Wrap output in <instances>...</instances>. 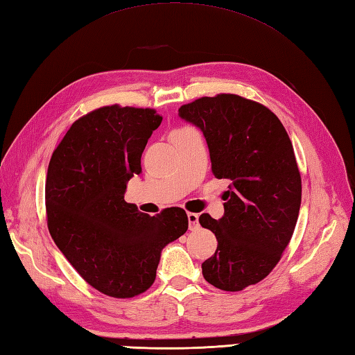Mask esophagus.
<instances>
[{
  "label": "esophagus",
  "mask_w": 355,
  "mask_h": 355,
  "mask_svg": "<svg viewBox=\"0 0 355 355\" xmlns=\"http://www.w3.org/2000/svg\"><path fill=\"white\" fill-rule=\"evenodd\" d=\"M188 225H190V230H196L199 226V216L194 214V212H188Z\"/></svg>",
  "instance_id": "34e87169"
}]
</instances>
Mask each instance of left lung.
Returning a JSON list of instances; mask_svg holds the SVG:
<instances>
[{
	"mask_svg": "<svg viewBox=\"0 0 355 355\" xmlns=\"http://www.w3.org/2000/svg\"><path fill=\"white\" fill-rule=\"evenodd\" d=\"M179 116L203 133L212 175L231 180L223 217H199L218 243L203 278L240 291L272 272L293 235L302 196L293 146L277 115L234 94L202 97Z\"/></svg>",
	"mask_w": 355,
	"mask_h": 355,
	"instance_id": "8db88e82",
	"label": "left lung"
}]
</instances>
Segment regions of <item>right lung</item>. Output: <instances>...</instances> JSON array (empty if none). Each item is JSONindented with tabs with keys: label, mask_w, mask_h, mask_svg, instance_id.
I'll use <instances>...</instances> for the list:
<instances>
[{
	"label": "right lung",
	"mask_w": 355,
	"mask_h": 355,
	"mask_svg": "<svg viewBox=\"0 0 355 355\" xmlns=\"http://www.w3.org/2000/svg\"><path fill=\"white\" fill-rule=\"evenodd\" d=\"M162 116L105 106L77 120L49 164V231L80 277L101 293L132 297L153 284L161 252L188 230L184 209L150 217L124 200Z\"/></svg>",
	"instance_id": "add662e5"
}]
</instances>
